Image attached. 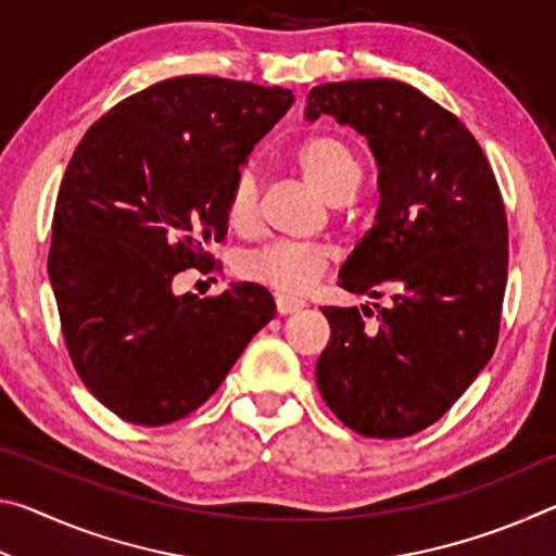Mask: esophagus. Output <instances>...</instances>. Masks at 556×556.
I'll return each instance as SVG.
<instances>
[{"instance_id": "1", "label": "esophagus", "mask_w": 556, "mask_h": 556, "mask_svg": "<svg viewBox=\"0 0 556 556\" xmlns=\"http://www.w3.org/2000/svg\"><path fill=\"white\" fill-rule=\"evenodd\" d=\"M275 304H277V312H279L281 316L301 312V308L306 306L304 299H296V296H289V294H277V296H275Z\"/></svg>"}]
</instances>
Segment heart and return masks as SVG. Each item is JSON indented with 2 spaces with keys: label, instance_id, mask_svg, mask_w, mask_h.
I'll return each mask as SVG.
<instances>
[{
  "label": "heart",
  "instance_id": "1",
  "mask_svg": "<svg viewBox=\"0 0 556 556\" xmlns=\"http://www.w3.org/2000/svg\"><path fill=\"white\" fill-rule=\"evenodd\" d=\"M294 164L306 184L328 203L345 201L361 178V159L338 135L308 137L296 149ZM257 176L250 168H242L225 199V220L235 232L248 235L257 228ZM328 262H331V252L321 244L269 242L265 248L242 255L238 271L244 279L281 291V294H301L316 285V279L328 269Z\"/></svg>",
  "mask_w": 556,
  "mask_h": 556
}]
</instances>
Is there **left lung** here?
I'll return each mask as SVG.
<instances>
[{
  "label": "left lung",
  "instance_id": "1",
  "mask_svg": "<svg viewBox=\"0 0 556 556\" xmlns=\"http://www.w3.org/2000/svg\"><path fill=\"white\" fill-rule=\"evenodd\" d=\"M333 115L368 137L380 166L375 225L341 267L353 294L392 299L324 306L331 341L316 384L345 427L402 439L434 425L485 368L501 333L507 218L481 144L454 112L390 78L324 83L306 119Z\"/></svg>",
  "mask_w": 556,
  "mask_h": 556
}]
</instances>
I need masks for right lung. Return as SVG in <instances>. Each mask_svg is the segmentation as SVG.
<instances>
[{"label":"right lung","mask_w":556,"mask_h":556,"mask_svg":"<svg viewBox=\"0 0 556 556\" xmlns=\"http://www.w3.org/2000/svg\"><path fill=\"white\" fill-rule=\"evenodd\" d=\"M291 102L287 88L178 75L117 102L75 147L49 279L75 372L119 419L162 427L199 409L275 318L252 281L205 299L172 281L213 269L235 176Z\"/></svg>","instance_id":"add662e5"}]
</instances>
